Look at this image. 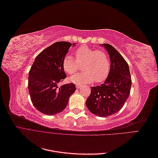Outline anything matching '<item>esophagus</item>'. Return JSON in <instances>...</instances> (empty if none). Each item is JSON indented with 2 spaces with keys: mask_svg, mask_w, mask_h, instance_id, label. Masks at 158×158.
<instances>
[{
  "mask_svg": "<svg viewBox=\"0 0 158 158\" xmlns=\"http://www.w3.org/2000/svg\"><path fill=\"white\" fill-rule=\"evenodd\" d=\"M76 88L80 89V88H82V85H80V84H76Z\"/></svg>",
  "mask_w": 158,
  "mask_h": 158,
  "instance_id": "obj_1",
  "label": "esophagus"
}]
</instances>
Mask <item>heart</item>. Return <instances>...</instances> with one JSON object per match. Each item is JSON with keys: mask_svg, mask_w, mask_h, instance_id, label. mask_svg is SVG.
<instances>
[{"mask_svg": "<svg viewBox=\"0 0 158 158\" xmlns=\"http://www.w3.org/2000/svg\"><path fill=\"white\" fill-rule=\"evenodd\" d=\"M76 60L66 55L63 60V68L66 73L73 74L84 64V72L71 76L72 82L83 84L93 82L100 83L106 80L110 71V61L106 52L102 50L82 45L76 51Z\"/></svg>", "mask_w": 158, "mask_h": 158, "instance_id": "1", "label": "heart"}]
</instances>
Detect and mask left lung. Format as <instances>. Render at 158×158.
Instances as JSON below:
<instances>
[{
  "label": "left lung",
  "instance_id": "left-lung-1",
  "mask_svg": "<svg viewBox=\"0 0 158 158\" xmlns=\"http://www.w3.org/2000/svg\"><path fill=\"white\" fill-rule=\"evenodd\" d=\"M102 45L109 55L111 68L103 84L91 88L85 104L91 113L106 117L123 107L130 95L132 80L128 63L123 56L111 45Z\"/></svg>",
  "mask_w": 158,
  "mask_h": 158
}]
</instances>
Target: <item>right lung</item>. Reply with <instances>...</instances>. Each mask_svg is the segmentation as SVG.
Wrapping results in <instances>:
<instances>
[{
  "mask_svg": "<svg viewBox=\"0 0 158 158\" xmlns=\"http://www.w3.org/2000/svg\"><path fill=\"white\" fill-rule=\"evenodd\" d=\"M71 46L66 41L50 45L36 56L29 72L28 89L31 102L38 111L47 115L63 111L76 89L73 83L59 86L66 78L62 63Z\"/></svg>",
  "mask_w": 158,
  "mask_h": 158,
  "instance_id": "add662e5",
  "label": "right lung"
}]
</instances>
